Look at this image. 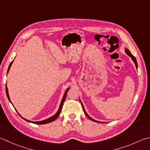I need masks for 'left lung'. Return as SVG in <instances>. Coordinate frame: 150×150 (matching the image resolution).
<instances>
[{"label": "left lung", "mask_w": 150, "mask_h": 150, "mask_svg": "<svg viewBox=\"0 0 150 150\" xmlns=\"http://www.w3.org/2000/svg\"><path fill=\"white\" fill-rule=\"evenodd\" d=\"M125 51H126V54L128 55V56H130L131 57V59H133V62H134V63H135V65H136V68L137 69V67H138V66H137V60H136V58H135V56H133V55L132 54H131V52H130V51L129 50H128V49H126H126H125ZM81 105H82V107H83V111H84V112H85V115H86L87 116V117L88 118H89V119H91V120H93V121H95V122H98V121H96V120H93V119H92V118H91L90 117H89V116H88L87 113H86V112H85V109H84V108H83V104H82V103H81Z\"/></svg>", "instance_id": "1"}]
</instances>
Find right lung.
Here are the masks:
<instances>
[{
    "mask_svg": "<svg viewBox=\"0 0 150 150\" xmlns=\"http://www.w3.org/2000/svg\"><path fill=\"white\" fill-rule=\"evenodd\" d=\"M13 61H12V62H11V63L10 64V65H9V67H8V72H7V73L9 72V70H10V67H11V65L12 63H13ZM69 88H68V89H67V90L66 91V92H65V94H64L63 98V100H62V102H61V104H60V107H59V110H58V111L57 112V113H56V115H55L54 116H53V117H50V118H48V119H47V120H43V121H40V122H32V121H30V120H26V119L24 118H23L24 119V120H26L27 122H32V123H33V124H44L50 123V122H52L54 121V120H56V119L58 117H59V115L60 112H61V111H62V107H63V103H64V102H65V99H66L67 92H68V91H69ZM6 94H7V96H8V100H10V102H11L10 100V97H9L8 91V88H7V87H6Z\"/></svg>",
    "mask_w": 150,
    "mask_h": 150,
    "instance_id": "add662e5",
    "label": "right lung"
}]
</instances>
